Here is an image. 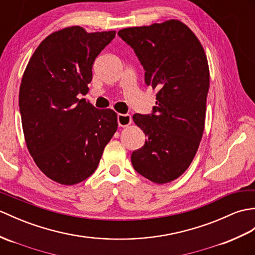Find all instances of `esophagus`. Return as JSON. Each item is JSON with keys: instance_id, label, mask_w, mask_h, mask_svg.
Instances as JSON below:
<instances>
[{"instance_id": "obj_1", "label": "esophagus", "mask_w": 255, "mask_h": 255, "mask_svg": "<svg viewBox=\"0 0 255 255\" xmlns=\"http://www.w3.org/2000/svg\"><path fill=\"white\" fill-rule=\"evenodd\" d=\"M132 120L131 116L128 114H118L117 115V123L120 127H128L131 124Z\"/></svg>"}]
</instances>
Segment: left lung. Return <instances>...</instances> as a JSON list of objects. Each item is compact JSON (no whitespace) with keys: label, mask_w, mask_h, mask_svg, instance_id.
Listing matches in <instances>:
<instances>
[{"label":"left lung","mask_w":255,"mask_h":255,"mask_svg":"<svg viewBox=\"0 0 255 255\" xmlns=\"http://www.w3.org/2000/svg\"><path fill=\"white\" fill-rule=\"evenodd\" d=\"M118 35L134 50L144 81L156 92L151 115H133L147 137L133 151V168L158 185L173 181L190 166L202 139L210 69L202 44L178 19L129 27Z\"/></svg>","instance_id":"obj_1"}]
</instances>
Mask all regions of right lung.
<instances>
[{
	"label": "right lung",
	"instance_id": "right-lung-1",
	"mask_svg": "<svg viewBox=\"0 0 255 255\" xmlns=\"http://www.w3.org/2000/svg\"><path fill=\"white\" fill-rule=\"evenodd\" d=\"M115 34L63 28L39 44L23 72L19 111L28 151L39 169L61 185L91 176L117 130L113 110L77 98L88 93L94 60Z\"/></svg>",
	"mask_w": 255,
	"mask_h": 255
}]
</instances>
